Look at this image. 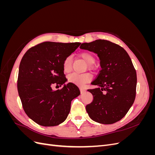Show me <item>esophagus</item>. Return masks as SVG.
I'll return each instance as SVG.
<instances>
[{
	"label": "esophagus",
	"instance_id": "34e87169",
	"mask_svg": "<svg viewBox=\"0 0 155 155\" xmlns=\"http://www.w3.org/2000/svg\"><path fill=\"white\" fill-rule=\"evenodd\" d=\"M80 91H81V93L83 94V93H84V92H85L86 91V89L83 88V87H81V88H80Z\"/></svg>",
	"mask_w": 155,
	"mask_h": 155
}]
</instances>
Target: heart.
<instances>
[{"instance_id":"obj_1","label":"heart","mask_w":155,"mask_h":155,"mask_svg":"<svg viewBox=\"0 0 155 155\" xmlns=\"http://www.w3.org/2000/svg\"><path fill=\"white\" fill-rule=\"evenodd\" d=\"M80 57L85 61L86 63L88 64V67H91V65H92L95 63L96 59L92 54L87 52H82L80 54ZM72 55H70L67 56L63 61L62 67L63 71L64 72H69L71 71L72 67ZM92 76L89 73H83V74H77V73H72L70 74L68 76V79L70 83H72L75 85L78 86H84L86 83H88L91 80Z\"/></svg>"}]
</instances>
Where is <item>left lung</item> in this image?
Wrapping results in <instances>:
<instances>
[{"instance_id": "left-lung-1", "label": "left lung", "mask_w": 155, "mask_h": 155, "mask_svg": "<svg viewBox=\"0 0 155 155\" xmlns=\"http://www.w3.org/2000/svg\"><path fill=\"white\" fill-rule=\"evenodd\" d=\"M80 48L93 51L100 59L101 70L88 89L93 101L86 106L90 118L97 123L112 124L122 119L136 96L137 72L129 54L118 45L98 39L84 43Z\"/></svg>"}]
</instances>
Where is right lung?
I'll list each match as a JSON object with an SVG mask.
<instances>
[{
  "mask_svg": "<svg viewBox=\"0 0 155 155\" xmlns=\"http://www.w3.org/2000/svg\"><path fill=\"white\" fill-rule=\"evenodd\" d=\"M79 43L44 42L33 46L23 56L17 80L18 95L27 116L42 126H56L67 119L71 101L80 94L72 83L66 82L62 64L80 45Z\"/></svg>",
  "mask_w": 155,
  "mask_h": 155,
  "instance_id": "obj_1",
  "label": "right lung"
}]
</instances>
